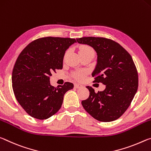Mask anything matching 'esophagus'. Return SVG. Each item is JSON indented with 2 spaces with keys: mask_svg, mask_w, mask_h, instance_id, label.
<instances>
[{
  "mask_svg": "<svg viewBox=\"0 0 151 151\" xmlns=\"http://www.w3.org/2000/svg\"><path fill=\"white\" fill-rule=\"evenodd\" d=\"M81 87H82V86H81V84H79V83H75V84H74V88L76 89L80 88Z\"/></svg>",
  "mask_w": 151,
  "mask_h": 151,
  "instance_id": "obj_1",
  "label": "esophagus"
}]
</instances>
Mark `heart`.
Listing matches in <instances>:
<instances>
[{
  "mask_svg": "<svg viewBox=\"0 0 151 151\" xmlns=\"http://www.w3.org/2000/svg\"><path fill=\"white\" fill-rule=\"evenodd\" d=\"M94 53V51L93 49L90 47V46L88 45H83L80 47L79 49V53ZM86 75V72H83V71H81V72H77L74 74V77L76 79H77L78 80H82V79L84 78Z\"/></svg>",
  "mask_w": 151,
  "mask_h": 151,
  "instance_id": "b5f03b06",
  "label": "heart"
}]
</instances>
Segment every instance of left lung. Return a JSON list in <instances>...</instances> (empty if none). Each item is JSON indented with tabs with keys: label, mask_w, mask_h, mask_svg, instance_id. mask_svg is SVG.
Returning a JSON list of instances; mask_svg holds the SVG:
<instances>
[{
	"label": "left lung",
	"mask_w": 151,
	"mask_h": 151,
	"mask_svg": "<svg viewBox=\"0 0 151 151\" xmlns=\"http://www.w3.org/2000/svg\"><path fill=\"white\" fill-rule=\"evenodd\" d=\"M97 53V65L92 73L93 82L106 86L102 92H95L90 86L88 99L81 101L87 112L101 122L119 118L128 109L137 92L138 72L131 55L117 42L104 37H87L76 39Z\"/></svg>",
	"instance_id": "1"
}]
</instances>
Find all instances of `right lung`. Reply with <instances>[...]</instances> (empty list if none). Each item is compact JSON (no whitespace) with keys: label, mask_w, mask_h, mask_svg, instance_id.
<instances>
[{"label":"right lung","mask_w":151,"mask_h":151,"mask_svg":"<svg viewBox=\"0 0 151 151\" xmlns=\"http://www.w3.org/2000/svg\"><path fill=\"white\" fill-rule=\"evenodd\" d=\"M75 39L47 37L32 41L19 54L12 73L13 92L19 104L31 116L47 119L58 112L63 96L73 84L65 82L57 88L50 76L63 68L65 51Z\"/></svg>","instance_id":"right-lung-1"}]
</instances>
